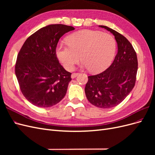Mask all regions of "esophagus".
I'll list each match as a JSON object with an SVG mask.
<instances>
[{
  "mask_svg": "<svg viewBox=\"0 0 155 155\" xmlns=\"http://www.w3.org/2000/svg\"><path fill=\"white\" fill-rule=\"evenodd\" d=\"M79 74V73H73V74L71 75V78H72V79H74V78H76V77H77Z\"/></svg>",
  "mask_w": 155,
  "mask_h": 155,
  "instance_id": "esophagus-1",
  "label": "esophagus"
}]
</instances>
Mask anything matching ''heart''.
Returning a JSON list of instances; mask_svg holds the SVG:
<instances>
[{
	"instance_id": "heart-1",
	"label": "heart",
	"mask_w": 155,
	"mask_h": 155,
	"mask_svg": "<svg viewBox=\"0 0 155 155\" xmlns=\"http://www.w3.org/2000/svg\"><path fill=\"white\" fill-rule=\"evenodd\" d=\"M68 45L59 44L56 55L64 68L72 70L81 59L83 66L92 73L104 71L113 60L116 41L109 33L84 30L68 37Z\"/></svg>"
}]
</instances>
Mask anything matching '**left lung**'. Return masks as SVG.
I'll return each mask as SVG.
<instances>
[{
  "label": "left lung",
  "instance_id": "1",
  "mask_svg": "<svg viewBox=\"0 0 155 155\" xmlns=\"http://www.w3.org/2000/svg\"><path fill=\"white\" fill-rule=\"evenodd\" d=\"M114 35L118 53L105 71L88 76L85 92L89 102L97 107L109 109L123 101L134 87L138 70L137 53L132 45L120 33L100 26Z\"/></svg>",
  "mask_w": 155,
  "mask_h": 155
}]
</instances>
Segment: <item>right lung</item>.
Returning <instances> with one entry per match:
<instances>
[{
	"label": "right lung",
	"instance_id": "obj_1",
	"mask_svg": "<svg viewBox=\"0 0 155 155\" xmlns=\"http://www.w3.org/2000/svg\"><path fill=\"white\" fill-rule=\"evenodd\" d=\"M72 26L50 25L31 35L18 54L15 67L21 91L38 107H50L61 100L67 91L71 73L59 62L55 50L59 39Z\"/></svg>",
	"mask_w": 155,
	"mask_h": 155
}]
</instances>
